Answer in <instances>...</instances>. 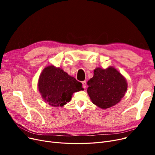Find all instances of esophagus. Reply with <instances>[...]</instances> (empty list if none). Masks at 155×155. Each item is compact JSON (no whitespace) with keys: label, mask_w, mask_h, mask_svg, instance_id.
<instances>
[{"label":"esophagus","mask_w":155,"mask_h":155,"mask_svg":"<svg viewBox=\"0 0 155 155\" xmlns=\"http://www.w3.org/2000/svg\"><path fill=\"white\" fill-rule=\"evenodd\" d=\"M82 85H83V87L84 88L86 87V81H83V82H82Z\"/></svg>","instance_id":"1"}]
</instances>
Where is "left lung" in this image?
<instances>
[{"mask_svg":"<svg viewBox=\"0 0 155 155\" xmlns=\"http://www.w3.org/2000/svg\"><path fill=\"white\" fill-rule=\"evenodd\" d=\"M87 93L92 103L105 109L119 103L127 91L126 78L114 67L96 68L88 81Z\"/></svg>","mask_w":155,"mask_h":155,"instance_id":"1","label":"left lung"}]
</instances>
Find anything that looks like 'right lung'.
I'll return each instance as SVG.
<instances>
[{
  "mask_svg": "<svg viewBox=\"0 0 155 155\" xmlns=\"http://www.w3.org/2000/svg\"><path fill=\"white\" fill-rule=\"evenodd\" d=\"M38 87L43 99L53 107L63 106L70 101L73 93L84 91L82 83L53 65L43 69Z\"/></svg>",
  "mask_w": 155,
  "mask_h": 155,
  "instance_id": "add662e5",
  "label": "right lung"
}]
</instances>
